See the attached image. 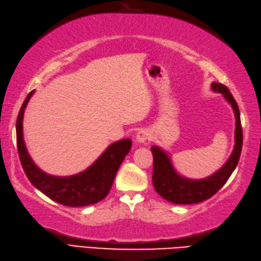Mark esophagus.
I'll list each match as a JSON object with an SVG mask.
<instances>
[{
  "instance_id": "1",
  "label": "esophagus",
  "mask_w": 261,
  "mask_h": 261,
  "mask_svg": "<svg viewBox=\"0 0 261 261\" xmlns=\"http://www.w3.org/2000/svg\"><path fill=\"white\" fill-rule=\"evenodd\" d=\"M150 138V133L149 130L145 129V128H142L137 132V134L135 136V141L137 143H145L147 140H149Z\"/></svg>"
}]
</instances>
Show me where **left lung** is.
<instances>
[{
	"label": "left lung",
	"mask_w": 261,
	"mask_h": 261,
	"mask_svg": "<svg viewBox=\"0 0 261 261\" xmlns=\"http://www.w3.org/2000/svg\"><path fill=\"white\" fill-rule=\"evenodd\" d=\"M211 89L214 92L221 94L232 107L236 117L233 150L223 166L220 167L212 175L205 178L192 179L178 174L172 164L171 158L165 150L159 146L150 147L154 160L153 185L156 192L162 198L172 202V203L193 204L211 198L228 181L239 162L242 148V128L238 105L227 86L219 83H212Z\"/></svg>",
	"instance_id": "obj_1"
}]
</instances>
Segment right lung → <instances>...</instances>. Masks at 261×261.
Here are the masks:
<instances>
[{"label": "right lung", "instance_id": "right-lung-1", "mask_svg": "<svg viewBox=\"0 0 261 261\" xmlns=\"http://www.w3.org/2000/svg\"><path fill=\"white\" fill-rule=\"evenodd\" d=\"M32 90L25 98L16 119V143L23 170L33 187L58 203L67 206H86L105 199L121 162L129 153V138L111 144L94 163L83 172L70 176H55L40 170L29 155L23 138V116Z\"/></svg>", "mask_w": 261, "mask_h": 261}]
</instances>
